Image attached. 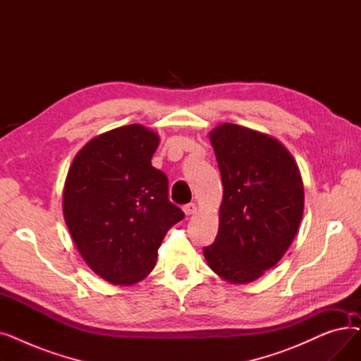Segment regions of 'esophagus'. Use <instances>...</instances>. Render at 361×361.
Segmentation results:
<instances>
[{"instance_id":"obj_1","label":"esophagus","mask_w":361,"mask_h":361,"mask_svg":"<svg viewBox=\"0 0 361 361\" xmlns=\"http://www.w3.org/2000/svg\"><path fill=\"white\" fill-rule=\"evenodd\" d=\"M183 211H184L185 216H192V215H195L197 212V207H196L195 203H188V204H185L183 207Z\"/></svg>"}]
</instances>
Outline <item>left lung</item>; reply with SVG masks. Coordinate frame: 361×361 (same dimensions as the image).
Here are the masks:
<instances>
[{"mask_svg":"<svg viewBox=\"0 0 361 361\" xmlns=\"http://www.w3.org/2000/svg\"><path fill=\"white\" fill-rule=\"evenodd\" d=\"M222 177L219 226L203 249L230 283H249L281 260L305 211V185L290 150L253 128L222 123L209 133Z\"/></svg>","mask_w":361,"mask_h":361,"instance_id":"obj_1","label":"left lung"}]
</instances>
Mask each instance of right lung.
<instances>
[{
  "mask_svg": "<svg viewBox=\"0 0 361 361\" xmlns=\"http://www.w3.org/2000/svg\"><path fill=\"white\" fill-rule=\"evenodd\" d=\"M159 135L142 124L105 131L74 157L63 214L87 267L114 286H131L155 268L158 249L183 211L168 200V178L152 166Z\"/></svg>",
  "mask_w": 361,
  "mask_h": 361,
  "instance_id": "1",
  "label": "right lung"
}]
</instances>
